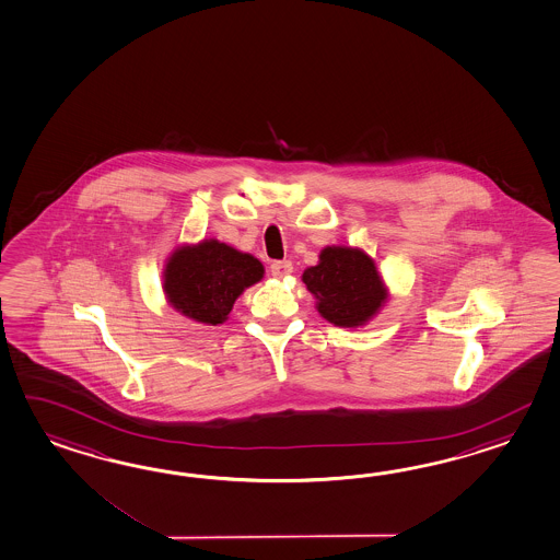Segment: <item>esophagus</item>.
Masks as SVG:
<instances>
[{"label":"esophagus","instance_id":"1","mask_svg":"<svg viewBox=\"0 0 560 560\" xmlns=\"http://www.w3.org/2000/svg\"><path fill=\"white\" fill-rule=\"evenodd\" d=\"M270 272H272L273 278H284L288 273H292V261H288V259L273 261L270 266Z\"/></svg>","mask_w":560,"mask_h":560}]
</instances>
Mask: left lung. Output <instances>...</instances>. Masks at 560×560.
<instances>
[{
	"label": "left lung",
	"mask_w": 560,
	"mask_h": 560,
	"mask_svg": "<svg viewBox=\"0 0 560 560\" xmlns=\"http://www.w3.org/2000/svg\"><path fill=\"white\" fill-rule=\"evenodd\" d=\"M302 282L315 296L318 315L343 329L368 325L389 299L375 261L359 247H323L318 264L302 272Z\"/></svg>",
	"instance_id": "obj_1"
}]
</instances>
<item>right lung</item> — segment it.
Listing matches in <instances>:
<instances>
[{
  "label": "right lung",
  "mask_w": 560,
  "mask_h": 560,
  "mask_svg": "<svg viewBox=\"0 0 560 560\" xmlns=\"http://www.w3.org/2000/svg\"><path fill=\"white\" fill-rule=\"evenodd\" d=\"M264 266L252 254L219 240L183 244L166 258L162 290L176 313L217 327L230 318L245 288L258 284Z\"/></svg>",
  "instance_id": "obj_1"
}]
</instances>
